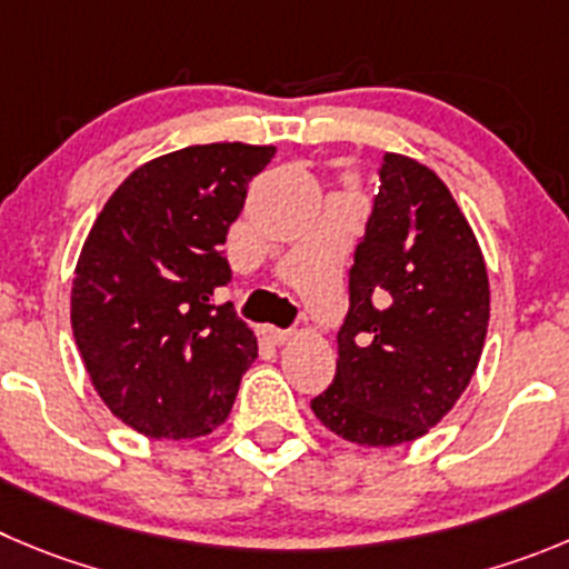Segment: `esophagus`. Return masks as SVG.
<instances>
[{
    "label": "esophagus",
    "mask_w": 569,
    "mask_h": 569,
    "mask_svg": "<svg viewBox=\"0 0 569 569\" xmlns=\"http://www.w3.org/2000/svg\"><path fill=\"white\" fill-rule=\"evenodd\" d=\"M258 333L263 339H267V342H272V345L289 342V337H291V331H286V328H274V326H260Z\"/></svg>",
    "instance_id": "obj_1"
}]
</instances>
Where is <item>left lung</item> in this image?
Here are the masks:
<instances>
[{
  "label": "left lung",
  "mask_w": 569,
  "mask_h": 569,
  "mask_svg": "<svg viewBox=\"0 0 569 569\" xmlns=\"http://www.w3.org/2000/svg\"><path fill=\"white\" fill-rule=\"evenodd\" d=\"M348 300L337 373L311 410L350 443H410L463 396L488 328L486 260L427 164L381 157Z\"/></svg>",
  "instance_id": "obj_1"
}]
</instances>
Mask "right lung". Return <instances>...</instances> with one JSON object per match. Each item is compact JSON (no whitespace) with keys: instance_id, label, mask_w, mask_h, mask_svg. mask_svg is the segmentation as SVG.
<instances>
[{"instance_id":"right-lung-1","label":"right lung","mask_w":569,"mask_h":569,"mask_svg":"<svg viewBox=\"0 0 569 569\" xmlns=\"http://www.w3.org/2000/svg\"><path fill=\"white\" fill-rule=\"evenodd\" d=\"M272 146L210 142L137 168L89 230L72 280V333L103 405L148 438L227 421L258 339L216 289L227 230Z\"/></svg>"}]
</instances>
